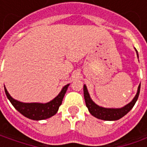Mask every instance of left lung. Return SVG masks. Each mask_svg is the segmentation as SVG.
<instances>
[{
    "instance_id": "8db88e82",
    "label": "left lung",
    "mask_w": 147,
    "mask_h": 147,
    "mask_svg": "<svg viewBox=\"0 0 147 147\" xmlns=\"http://www.w3.org/2000/svg\"><path fill=\"white\" fill-rule=\"evenodd\" d=\"M140 88H141V84L139 85L137 95L135 96L133 100L129 104H127V105H125L124 107L120 108V109H106V108H103V107H100L99 105L95 104L92 100V99L90 98L88 89L85 85L83 86V93H84V99H85L86 105L88 108L89 112L92 114V115H93L94 117L97 118L99 119L111 121V120H118V119H121L122 117L127 115V113L132 110V108L134 106L138 98L139 93H140Z\"/></svg>"
}]
</instances>
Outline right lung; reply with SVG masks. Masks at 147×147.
Instances as JSON below:
<instances>
[{
	"mask_svg": "<svg viewBox=\"0 0 147 147\" xmlns=\"http://www.w3.org/2000/svg\"><path fill=\"white\" fill-rule=\"evenodd\" d=\"M68 87H69V84L63 88L61 92L55 98L46 104L23 103L12 98L5 88V92L7 98L9 100V101L13 105V106L23 115L33 120H41V119H48L57 113L59 105L62 104V100L65 96V94L67 91Z\"/></svg>",
	"mask_w": 147,
	"mask_h": 147,
	"instance_id": "1",
	"label": "right lung"
}]
</instances>
